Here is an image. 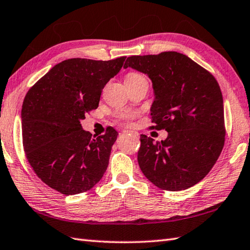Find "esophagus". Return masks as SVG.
Here are the masks:
<instances>
[{"label": "esophagus", "instance_id": "34e87169", "mask_svg": "<svg viewBox=\"0 0 250 250\" xmlns=\"http://www.w3.org/2000/svg\"><path fill=\"white\" fill-rule=\"evenodd\" d=\"M123 132H124V134H129V135H132V136H135V137L139 136V134H138L137 131H134V130H128V129H127V130H124Z\"/></svg>", "mask_w": 250, "mask_h": 250}]
</instances>
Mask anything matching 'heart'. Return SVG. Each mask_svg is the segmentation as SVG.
<instances>
[{"mask_svg":"<svg viewBox=\"0 0 250 250\" xmlns=\"http://www.w3.org/2000/svg\"><path fill=\"white\" fill-rule=\"evenodd\" d=\"M144 79V77L141 76L140 74H137V73H128L125 77V82H134V81H138V80H141ZM130 120H131V116L128 114H122L120 116L119 121L121 122L122 124H129L130 123Z\"/></svg>","mask_w":250,"mask_h":250,"instance_id":"obj_1","label":"heart"}]
</instances>
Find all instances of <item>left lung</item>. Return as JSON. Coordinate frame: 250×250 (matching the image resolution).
<instances>
[{
  "label": "left lung",
  "mask_w": 250,
  "mask_h": 250,
  "mask_svg": "<svg viewBox=\"0 0 250 250\" xmlns=\"http://www.w3.org/2000/svg\"><path fill=\"white\" fill-rule=\"evenodd\" d=\"M127 67L152 80L151 128L168 131L160 142L140 136L138 163L143 174L164 190L196 185L213 168L225 144L224 101L217 80L175 51L132 55L124 64Z\"/></svg>",
  "instance_id": "obj_1"
}]
</instances>
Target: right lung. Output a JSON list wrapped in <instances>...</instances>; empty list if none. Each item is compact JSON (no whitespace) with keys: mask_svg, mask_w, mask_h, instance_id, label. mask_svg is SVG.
<instances>
[{"mask_svg":"<svg viewBox=\"0 0 250 250\" xmlns=\"http://www.w3.org/2000/svg\"><path fill=\"white\" fill-rule=\"evenodd\" d=\"M125 59L65 60L26 93L21 111L25 156L36 175L65 196L90 190L107 170L118 131L108 127L95 138L80 122L97 109L103 88Z\"/></svg>","mask_w":250,"mask_h":250,"instance_id":"obj_1","label":"right lung"}]
</instances>
